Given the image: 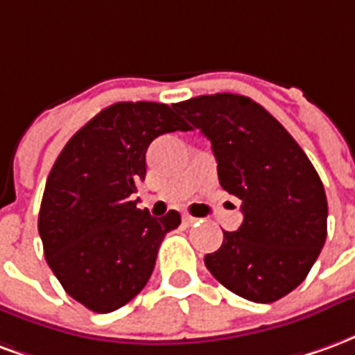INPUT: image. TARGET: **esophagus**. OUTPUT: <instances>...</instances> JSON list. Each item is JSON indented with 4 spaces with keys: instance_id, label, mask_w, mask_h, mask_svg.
<instances>
[{
    "instance_id": "34e87169",
    "label": "esophagus",
    "mask_w": 355,
    "mask_h": 355,
    "mask_svg": "<svg viewBox=\"0 0 355 355\" xmlns=\"http://www.w3.org/2000/svg\"><path fill=\"white\" fill-rule=\"evenodd\" d=\"M196 220H198V218H193V216H190V215L182 216V223H184V226H192Z\"/></svg>"
}]
</instances>
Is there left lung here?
I'll return each mask as SVG.
<instances>
[{"instance_id":"left-lung-1","label":"left lung","mask_w":355,"mask_h":355,"mask_svg":"<svg viewBox=\"0 0 355 355\" xmlns=\"http://www.w3.org/2000/svg\"><path fill=\"white\" fill-rule=\"evenodd\" d=\"M173 108L213 146L218 180L241 200L243 223L224 232L205 266L239 297L275 302L304 282L327 238V198L304 150L249 96L216 93Z\"/></svg>"}]
</instances>
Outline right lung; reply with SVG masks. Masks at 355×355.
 I'll return each instance as SVG.
<instances>
[{
    "instance_id": "add662e5",
    "label": "right lung",
    "mask_w": 355,
    "mask_h": 355,
    "mask_svg": "<svg viewBox=\"0 0 355 355\" xmlns=\"http://www.w3.org/2000/svg\"><path fill=\"white\" fill-rule=\"evenodd\" d=\"M162 102H116L66 142L43 192L37 230L45 261L64 291L96 313L144 289L165 234L180 215L150 216L131 196L146 177V150L159 135L188 131Z\"/></svg>"
}]
</instances>
